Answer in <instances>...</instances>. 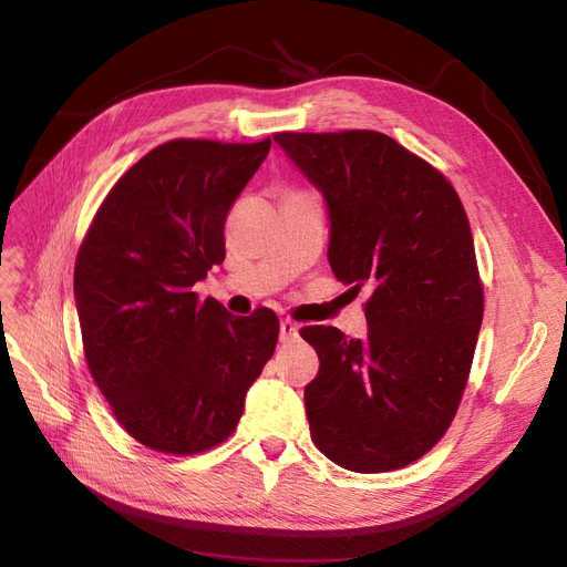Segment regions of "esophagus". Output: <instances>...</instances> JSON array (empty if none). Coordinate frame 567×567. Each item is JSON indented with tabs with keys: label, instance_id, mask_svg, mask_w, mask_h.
Listing matches in <instances>:
<instances>
[{
	"label": "esophagus",
	"instance_id": "34e87169",
	"mask_svg": "<svg viewBox=\"0 0 567 567\" xmlns=\"http://www.w3.org/2000/svg\"><path fill=\"white\" fill-rule=\"evenodd\" d=\"M298 331H300V326L296 321L284 319L279 323V338H281V342H293L298 338Z\"/></svg>",
	"mask_w": 567,
	"mask_h": 567
}]
</instances>
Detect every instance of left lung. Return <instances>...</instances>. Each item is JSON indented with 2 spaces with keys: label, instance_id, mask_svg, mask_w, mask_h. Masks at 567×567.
Masks as SVG:
<instances>
[{
  "label": "left lung",
  "instance_id": "obj_1",
  "mask_svg": "<svg viewBox=\"0 0 567 567\" xmlns=\"http://www.w3.org/2000/svg\"><path fill=\"white\" fill-rule=\"evenodd\" d=\"M274 142L326 200L336 279L371 293L367 338L300 331L319 354L305 388L312 442L354 473L402 468L450 427L483 323L466 210L388 134L281 132Z\"/></svg>",
  "mask_w": 567,
  "mask_h": 567
}]
</instances>
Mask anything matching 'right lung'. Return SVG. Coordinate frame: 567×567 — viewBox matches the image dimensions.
Listing matches in <instances>:
<instances>
[{
	"label": "right lung",
	"instance_id": "1",
	"mask_svg": "<svg viewBox=\"0 0 567 567\" xmlns=\"http://www.w3.org/2000/svg\"><path fill=\"white\" fill-rule=\"evenodd\" d=\"M271 140H175L111 188L75 262L90 371L120 425L146 447L198 454L225 442L277 348L267 307L234 317L194 286L225 262V219Z\"/></svg>",
	"mask_w": 567,
	"mask_h": 567
}]
</instances>
